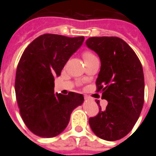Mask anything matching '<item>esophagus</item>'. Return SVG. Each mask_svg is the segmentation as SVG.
I'll list each match as a JSON object with an SVG mask.
<instances>
[{
	"label": "esophagus",
	"instance_id": "1",
	"mask_svg": "<svg viewBox=\"0 0 156 156\" xmlns=\"http://www.w3.org/2000/svg\"><path fill=\"white\" fill-rule=\"evenodd\" d=\"M84 98H85V99H87V98H87V96H85Z\"/></svg>",
	"mask_w": 156,
	"mask_h": 156
}]
</instances>
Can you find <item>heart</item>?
<instances>
[{
  "label": "heart",
  "mask_w": 156,
  "mask_h": 156,
  "mask_svg": "<svg viewBox=\"0 0 156 156\" xmlns=\"http://www.w3.org/2000/svg\"><path fill=\"white\" fill-rule=\"evenodd\" d=\"M93 56H95V55L90 51H85L83 52V54H82V57H83L84 60H86V59H87V58H91V57H93Z\"/></svg>",
  "instance_id": "heart-1"
}]
</instances>
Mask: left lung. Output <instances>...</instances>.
<instances>
[{
    "mask_svg": "<svg viewBox=\"0 0 156 156\" xmlns=\"http://www.w3.org/2000/svg\"><path fill=\"white\" fill-rule=\"evenodd\" d=\"M101 59L97 92L108 101L105 110L89 119L95 134L102 140H120L132 130L144 101V79L140 58L118 37H91L86 42Z\"/></svg>",
    "mask_w": 156,
    "mask_h": 156,
    "instance_id": "1",
    "label": "left lung"
}]
</instances>
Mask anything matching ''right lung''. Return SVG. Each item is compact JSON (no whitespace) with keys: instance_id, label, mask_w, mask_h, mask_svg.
<instances>
[{"instance_id":"right-lung-1","label":"right lung","mask_w":156,"mask_h":156,"mask_svg":"<svg viewBox=\"0 0 156 156\" xmlns=\"http://www.w3.org/2000/svg\"><path fill=\"white\" fill-rule=\"evenodd\" d=\"M84 37L43 34L25 48L16 68L15 91L20 114L27 129L43 138L63 132L72 111L82 104V94L55 95V77L80 48Z\"/></svg>"}]
</instances>
